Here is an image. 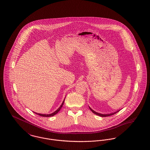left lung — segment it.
Returning <instances> with one entry per match:
<instances>
[{"label":"left lung","instance_id":"obj_1","mask_svg":"<svg viewBox=\"0 0 150 150\" xmlns=\"http://www.w3.org/2000/svg\"><path fill=\"white\" fill-rule=\"evenodd\" d=\"M89 109H91V110L94 113V114H95V115H99V116H100V117H108V116H110V115H115V114L116 113H117L118 112H119V111H117L116 112H115V113H110V114H105V115H103V114H100V113H97V112H95V111H94L93 110H92L90 107H89Z\"/></svg>","mask_w":150,"mask_h":150}]
</instances>
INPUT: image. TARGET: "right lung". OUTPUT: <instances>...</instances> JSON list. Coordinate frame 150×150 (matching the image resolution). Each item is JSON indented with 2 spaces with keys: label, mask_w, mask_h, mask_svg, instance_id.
I'll return each mask as SVG.
<instances>
[{
  "label": "right lung",
  "mask_w": 150,
  "mask_h": 150,
  "mask_svg": "<svg viewBox=\"0 0 150 150\" xmlns=\"http://www.w3.org/2000/svg\"><path fill=\"white\" fill-rule=\"evenodd\" d=\"M64 100H63V103H62V104H61V106L56 110V111H55L54 113H51V114H49V115H44V114H40V113H35V114H37V115H40V116H42V117H52L53 115H56L59 110H60V109L62 108V106L63 105V104H64Z\"/></svg>",
  "instance_id": "right-lung-1"
}]
</instances>
